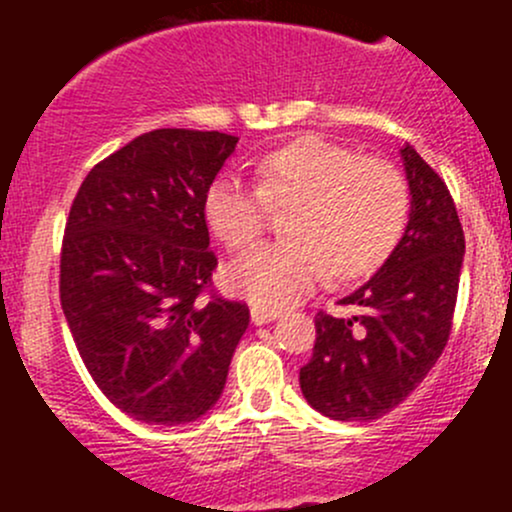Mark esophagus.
Returning a JSON list of instances; mask_svg holds the SVG:
<instances>
[{
	"label": "esophagus",
	"instance_id": "esophagus-1",
	"mask_svg": "<svg viewBox=\"0 0 512 512\" xmlns=\"http://www.w3.org/2000/svg\"><path fill=\"white\" fill-rule=\"evenodd\" d=\"M277 317H280V314L272 312V309H262V307H252L250 309V319H252V324H255V327H262V324L275 322Z\"/></svg>",
	"mask_w": 512,
	"mask_h": 512
}]
</instances>
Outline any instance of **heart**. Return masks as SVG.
<instances>
[{
    "label": "heart",
    "instance_id": "b5f03b06",
    "mask_svg": "<svg viewBox=\"0 0 512 512\" xmlns=\"http://www.w3.org/2000/svg\"><path fill=\"white\" fill-rule=\"evenodd\" d=\"M260 183L220 175L205 190L210 230L230 250L252 245L270 208H287L285 240L255 247L225 270L232 294L262 309H285L329 275L359 280L384 265L404 235L409 190L391 163L359 158L322 136H302L267 153Z\"/></svg>",
    "mask_w": 512,
    "mask_h": 512
}]
</instances>
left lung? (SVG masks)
Instances as JSON below:
<instances>
[{
    "instance_id": "8db88e82",
    "label": "left lung",
    "mask_w": 512,
    "mask_h": 512,
    "mask_svg": "<svg viewBox=\"0 0 512 512\" xmlns=\"http://www.w3.org/2000/svg\"><path fill=\"white\" fill-rule=\"evenodd\" d=\"M409 223L366 285L342 304L359 317H314L317 342L299 386L312 409L334 421L389 414L426 379L451 334L466 240L446 183L414 146H401Z\"/></svg>"
}]
</instances>
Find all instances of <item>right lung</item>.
<instances>
[{"mask_svg":"<svg viewBox=\"0 0 512 512\" xmlns=\"http://www.w3.org/2000/svg\"><path fill=\"white\" fill-rule=\"evenodd\" d=\"M240 138L158 128L91 168L71 205L61 250V307L71 337L113 406L178 426L225 389L250 309L200 302L215 260L205 190Z\"/></svg>","mask_w":512,"mask_h":512,"instance_id":"obj_1","label":"right lung"}]
</instances>
